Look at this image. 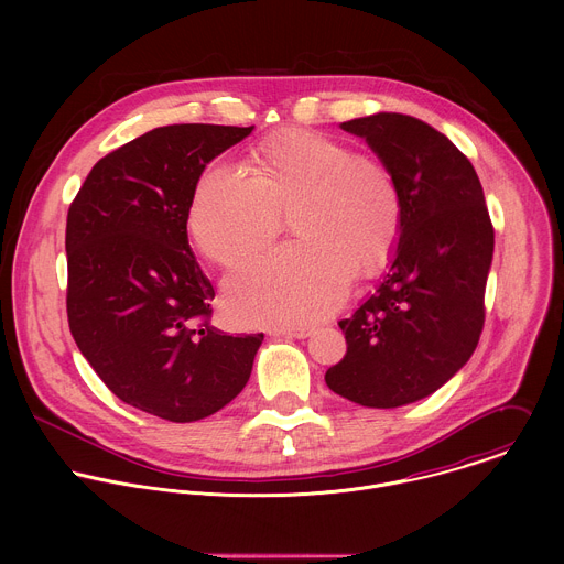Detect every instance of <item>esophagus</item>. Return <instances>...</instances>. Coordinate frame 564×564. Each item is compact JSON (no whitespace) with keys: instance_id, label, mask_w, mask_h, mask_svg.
Returning a JSON list of instances; mask_svg holds the SVG:
<instances>
[{"instance_id":"esophagus-1","label":"esophagus","mask_w":564,"mask_h":564,"mask_svg":"<svg viewBox=\"0 0 564 564\" xmlns=\"http://www.w3.org/2000/svg\"><path fill=\"white\" fill-rule=\"evenodd\" d=\"M314 333V328H305V326H290V328H276L274 335L279 337H290V339H305Z\"/></svg>"}]
</instances>
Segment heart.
<instances>
[{
    "label": "heart",
    "mask_w": 564,
    "mask_h": 564,
    "mask_svg": "<svg viewBox=\"0 0 564 564\" xmlns=\"http://www.w3.org/2000/svg\"><path fill=\"white\" fill-rule=\"evenodd\" d=\"M290 214L296 243L227 279L231 310L252 326L305 324L346 299L352 276L392 259L404 203L390 167L335 135L281 129L248 155V176L209 165L196 181L187 229L198 252L234 268L279 236Z\"/></svg>",
    "instance_id": "obj_1"
}]
</instances>
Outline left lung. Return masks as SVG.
Wrapping results in <instances>:
<instances>
[{"instance_id":"obj_1","label":"left lung","mask_w":564,"mask_h":564,"mask_svg":"<svg viewBox=\"0 0 564 564\" xmlns=\"http://www.w3.org/2000/svg\"><path fill=\"white\" fill-rule=\"evenodd\" d=\"M397 178L404 225L383 283L341 318L346 355L326 383L368 409L429 397L473 355L485 328L494 223L470 160L404 113L348 120Z\"/></svg>"}]
</instances>
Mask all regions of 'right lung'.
<instances>
[{
    "label": "right lung",
    "mask_w": 564,
    "mask_h": 564,
    "mask_svg": "<svg viewBox=\"0 0 564 564\" xmlns=\"http://www.w3.org/2000/svg\"><path fill=\"white\" fill-rule=\"evenodd\" d=\"M252 129L158 127L100 158L68 207L70 335L118 399L160 420L227 406L263 341L212 324L214 288L187 240L198 176Z\"/></svg>",
    "instance_id": "1"
}]
</instances>
